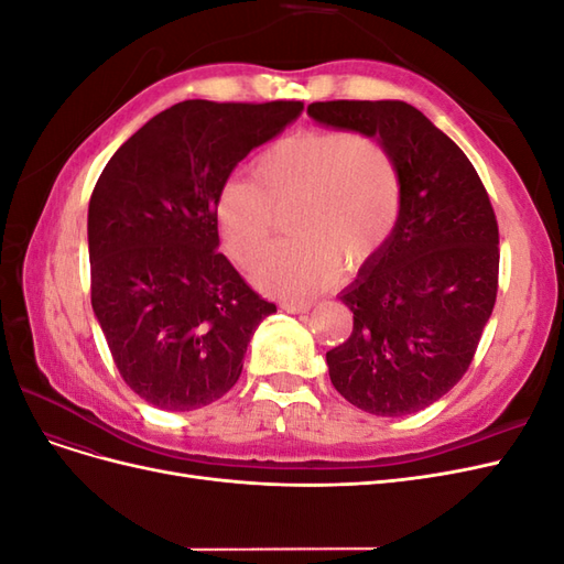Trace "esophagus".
Returning a JSON list of instances; mask_svg holds the SVG:
<instances>
[{"label": "esophagus", "mask_w": 564, "mask_h": 564, "mask_svg": "<svg viewBox=\"0 0 564 564\" xmlns=\"http://www.w3.org/2000/svg\"><path fill=\"white\" fill-rule=\"evenodd\" d=\"M313 308V301H282V311L286 313H308Z\"/></svg>", "instance_id": "obj_1"}]
</instances>
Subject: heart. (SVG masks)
Returning a JSON list of instances; mask_svg holds the SVG:
<instances>
[{
	"label": "heart",
	"instance_id": "1",
	"mask_svg": "<svg viewBox=\"0 0 564 564\" xmlns=\"http://www.w3.org/2000/svg\"><path fill=\"white\" fill-rule=\"evenodd\" d=\"M284 209L286 242L253 270L268 294L305 299L355 270L386 245L400 214V176L383 145L348 131H299L265 148L251 183L228 181L216 220L228 253L251 265L265 253L275 214Z\"/></svg>",
	"mask_w": 564,
	"mask_h": 564
}]
</instances>
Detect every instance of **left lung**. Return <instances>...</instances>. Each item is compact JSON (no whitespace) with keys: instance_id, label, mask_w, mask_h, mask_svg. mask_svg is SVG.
<instances>
[{"instance_id":"1","label":"left lung","mask_w":564,"mask_h":564,"mask_svg":"<svg viewBox=\"0 0 564 564\" xmlns=\"http://www.w3.org/2000/svg\"><path fill=\"white\" fill-rule=\"evenodd\" d=\"M308 115L377 139L400 176L395 228L338 294L352 334L327 352L329 379L367 414L421 412L464 377L497 301L489 195L464 150L404 100H327Z\"/></svg>"}]
</instances>
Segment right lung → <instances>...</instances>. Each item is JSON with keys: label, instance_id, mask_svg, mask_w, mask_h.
<instances>
[{"label": "right lung", "instance_id": "right-lung-1", "mask_svg": "<svg viewBox=\"0 0 564 564\" xmlns=\"http://www.w3.org/2000/svg\"><path fill=\"white\" fill-rule=\"evenodd\" d=\"M301 100H183L135 131L89 199L91 305L127 386L166 412L237 383L275 313L218 251L216 202L232 169L301 115Z\"/></svg>", "mask_w": 564, "mask_h": 564}]
</instances>
